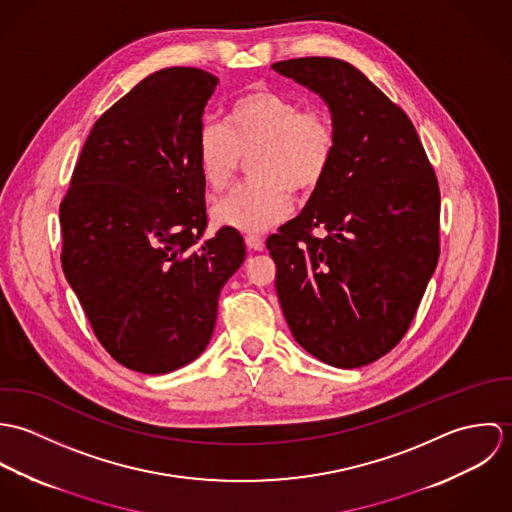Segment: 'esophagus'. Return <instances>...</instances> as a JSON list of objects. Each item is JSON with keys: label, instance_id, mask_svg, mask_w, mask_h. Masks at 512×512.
<instances>
[{"label": "esophagus", "instance_id": "obj_1", "mask_svg": "<svg viewBox=\"0 0 512 512\" xmlns=\"http://www.w3.org/2000/svg\"><path fill=\"white\" fill-rule=\"evenodd\" d=\"M244 242L250 250H256V252H262L264 250V240L258 236V234H246L244 236Z\"/></svg>", "mask_w": 512, "mask_h": 512}]
</instances>
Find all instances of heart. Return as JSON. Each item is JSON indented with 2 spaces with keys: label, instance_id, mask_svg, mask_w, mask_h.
Wrapping results in <instances>:
<instances>
[{
  "label": "heart",
  "instance_id": "heart-1",
  "mask_svg": "<svg viewBox=\"0 0 512 512\" xmlns=\"http://www.w3.org/2000/svg\"><path fill=\"white\" fill-rule=\"evenodd\" d=\"M337 149L333 118L323 108H301L270 88L234 98L224 126L203 124L197 134V163L209 189L232 183L242 155H250L252 179L238 185L213 211L220 226L262 232L290 213L292 195L315 189L327 175Z\"/></svg>",
  "mask_w": 512,
  "mask_h": 512
}]
</instances>
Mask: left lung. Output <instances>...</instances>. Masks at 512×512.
I'll return each instance as SVG.
<instances>
[{
    "instance_id": "8db88e82",
    "label": "left lung",
    "mask_w": 512,
    "mask_h": 512,
    "mask_svg": "<svg viewBox=\"0 0 512 512\" xmlns=\"http://www.w3.org/2000/svg\"><path fill=\"white\" fill-rule=\"evenodd\" d=\"M272 69L319 94L337 132L327 175L266 242L276 292L309 355L359 368L400 343L438 266V179L406 112L353 65L303 57Z\"/></svg>"
}]
</instances>
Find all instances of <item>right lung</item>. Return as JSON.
<instances>
[{"instance_id":"obj_1","label":"right lung","mask_w":512,"mask_h":512,"mask_svg":"<svg viewBox=\"0 0 512 512\" xmlns=\"http://www.w3.org/2000/svg\"><path fill=\"white\" fill-rule=\"evenodd\" d=\"M219 78L149 74L90 130L61 203L63 272L120 365L165 374L209 345L222 286L242 266L238 230L207 228L197 134Z\"/></svg>"}]
</instances>
